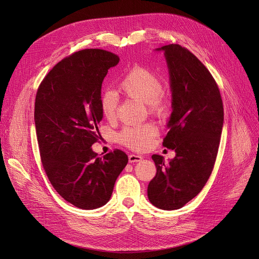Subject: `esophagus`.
<instances>
[{"label": "esophagus", "mask_w": 259, "mask_h": 259, "mask_svg": "<svg viewBox=\"0 0 259 259\" xmlns=\"http://www.w3.org/2000/svg\"><path fill=\"white\" fill-rule=\"evenodd\" d=\"M142 159H143L142 155H138V154H130L129 155L130 162H138V161H141Z\"/></svg>", "instance_id": "esophagus-1"}]
</instances>
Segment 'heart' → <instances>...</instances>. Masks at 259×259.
<instances>
[{
    "label": "heart",
    "instance_id": "1",
    "mask_svg": "<svg viewBox=\"0 0 259 259\" xmlns=\"http://www.w3.org/2000/svg\"><path fill=\"white\" fill-rule=\"evenodd\" d=\"M120 90L128 98L146 104L148 112L156 117H165L170 110V100L162 91V81L149 68L141 65L132 67L119 83ZM101 110L107 118H112L118 105L114 91L106 90L101 95ZM153 124L125 127L118 133V142L133 150H144L156 137Z\"/></svg>",
    "mask_w": 259,
    "mask_h": 259
}]
</instances>
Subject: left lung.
<instances>
[{
  "label": "left lung",
  "mask_w": 259,
  "mask_h": 259,
  "mask_svg": "<svg viewBox=\"0 0 259 259\" xmlns=\"http://www.w3.org/2000/svg\"><path fill=\"white\" fill-rule=\"evenodd\" d=\"M164 50L170 74L172 113L162 145L176 155L169 162L153 154L156 174L148 198L162 210L184 207L205 187L219 152L224 105L215 79L195 56L179 44Z\"/></svg>",
  "instance_id": "8db88e82"
}]
</instances>
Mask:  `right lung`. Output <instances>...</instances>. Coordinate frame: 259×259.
<instances>
[{
  "instance_id": "add662e5",
  "label": "right lung",
  "mask_w": 259,
  "mask_h": 259,
  "mask_svg": "<svg viewBox=\"0 0 259 259\" xmlns=\"http://www.w3.org/2000/svg\"><path fill=\"white\" fill-rule=\"evenodd\" d=\"M118 62L103 49L76 51L52 68L36 92L35 131L47 178L65 200L84 210L106 205L128 162L118 149L103 158L91 149L103 118V80Z\"/></svg>"
}]
</instances>
